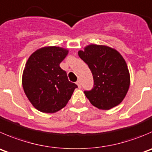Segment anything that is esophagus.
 I'll list each match as a JSON object with an SVG mask.
<instances>
[{
    "instance_id": "34e87169",
    "label": "esophagus",
    "mask_w": 152,
    "mask_h": 152,
    "mask_svg": "<svg viewBox=\"0 0 152 152\" xmlns=\"http://www.w3.org/2000/svg\"><path fill=\"white\" fill-rule=\"evenodd\" d=\"M76 85H78V87H79V88H80L81 87H82V86H81V82L79 80H78L77 82H76Z\"/></svg>"
}]
</instances>
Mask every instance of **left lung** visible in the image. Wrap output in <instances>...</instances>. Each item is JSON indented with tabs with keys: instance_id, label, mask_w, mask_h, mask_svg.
Masks as SVG:
<instances>
[{
	"instance_id": "obj_1",
	"label": "left lung",
	"mask_w": 152,
	"mask_h": 152,
	"mask_svg": "<svg viewBox=\"0 0 152 152\" xmlns=\"http://www.w3.org/2000/svg\"><path fill=\"white\" fill-rule=\"evenodd\" d=\"M78 54L94 78L92 89L84 91L90 102L102 110L118 105L130 85L129 69L121 54L113 48L96 45H88Z\"/></svg>"
}]
</instances>
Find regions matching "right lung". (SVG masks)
I'll return each instance as SVG.
<instances>
[{
	"label": "right lung",
	"mask_w": 152,
	"mask_h": 152,
	"mask_svg": "<svg viewBox=\"0 0 152 152\" xmlns=\"http://www.w3.org/2000/svg\"><path fill=\"white\" fill-rule=\"evenodd\" d=\"M67 53L64 48L45 47L34 52L26 61L22 76L23 91L39 111H58L65 107L78 88L59 66Z\"/></svg>",
	"instance_id": "1"
}]
</instances>
